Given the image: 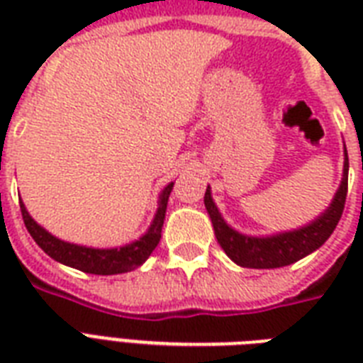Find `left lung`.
I'll list each match as a JSON object with an SVG mask.
<instances>
[{
  "mask_svg": "<svg viewBox=\"0 0 363 363\" xmlns=\"http://www.w3.org/2000/svg\"><path fill=\"white\" fill-rule=\"evenodd\" d=\"M345 154H347V150H345ZM347 192H349V158H345L343 182H341V186H339L337 194H335V198H333L326 213L309 226L296 230V232L279 233L273 238H247V235L233 232L232 228L224 222L216 205L213 203L209 188L205 192L203 201L211 220H213L216 239L220 242V247L224 248V252L235 264L242 265V267H250V269H273V267H282V265L298 262L326 242V239L332 235L339 218L343 215Z\"/></svg>",
  "mask_w": 363,
  "mask_h": 363,
  "instance_id": "8db88e82",
  "label": "left lung"
}]
</instances>
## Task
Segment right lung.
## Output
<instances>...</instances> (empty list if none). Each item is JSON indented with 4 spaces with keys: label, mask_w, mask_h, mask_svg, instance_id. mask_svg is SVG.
<instances>
[{
    "label": "right lung",
    "mask_w": 363,
    "mask_h": 363,
    "mask_svg": "<svg viewBox=\"0 0 363 363\" xmlns=\"http://www.w3.org/2000/svg\"><path fill=\"white\" fill-rule=\"evenodd\" d=\"M171 190H173V182L167 184L162 196H160L158 213L154 216L152 226L148 228V232L139 241L125 245L122 248H86L60 241V239H56L48 232H45L41 226H37V222H33V218L28 215V211H26L22 201H20V213H22V218H24L26 230L30 232L33 241L50 258H54L60 264L84 271V273L116 275V273H125V271L135 269L152 254V250L160 242V238H162V226H164L165 209H167V199H169Z\"/></svg>",
    "instance_id": "obj_1"
}]
</instances>
